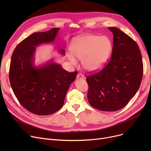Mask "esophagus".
<instances>
[{"label":"esophagus","instance_id":"esophagus-1","mask_svg":"<svg viewBox=\"0 0 151 151\" xmlns=\"http://www.w3.org/2000/svg\"><path fill=\"white\" fill-rule=\"evenodd\" d=\"M76 78L77 79H78V80H82V79H84V76L81 73H78L77 75Z\"/></svg>","mask_w":151,"mask_h":151}]
</instances>
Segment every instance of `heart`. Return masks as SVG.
<instances>
[{
    "mask_svg": "<svg viewBox=\"0 0 151 151\" xmlns=\"http://www.w3.org/2000/svg\"><path fill=\"white\" fill-rule=\"evenodd\" d=\"M111 49V42L107 37L85 35L73 40L70 46L71 54H68L67 58L73 65L77 63L74 56L81 60L84 69L93 71L105 64Z\"/></svg>",
    "mask_w": 151,
    "mask_h": 151,
    "instance_id": "obj_1",
    "label": "heart"
}]
</instances>
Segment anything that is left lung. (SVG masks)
Wrapping results in <instances>:
<instances>
[{"mask_svg":"<svg viewBox=\"0 0 151 151\" xmlns=\"http://www.w3.org/2000/svg\"><path fill=\"white\" fill-rule=\"evenodd\" d=\"M111 58L98 73L87 76L90 105L104 111L123 108L136 94L143 75V63L138 45L128 35L116 27Z\"/></svg>","mask_w":151,"mask_h":151,"instance_id":"obj_1","label":"left lung"}]
</instances>
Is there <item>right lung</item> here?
Here are the masks:
<instances>
[{
    "label": "right lung",
    "mask_w": 151,
    "mask_h": 151,
    "mask_svg": "<svg viewBox=\"0 0 151 151\" xmlns=\"http://www.w3.org/2000/svg\"><path fill=\"white\" fill-rule=\"evenodd\" d=\"M59 28L35 32L20 42L12 56L9 79L12 90L20 104L29 111L46 116L63 106L70 85L78 71L70 73L52 61L40 67L34 65L36 46L53 42ZM64 55V50H60Z\"/></svg>",
    "instance_id": "obj_1"
}]
</instances>
